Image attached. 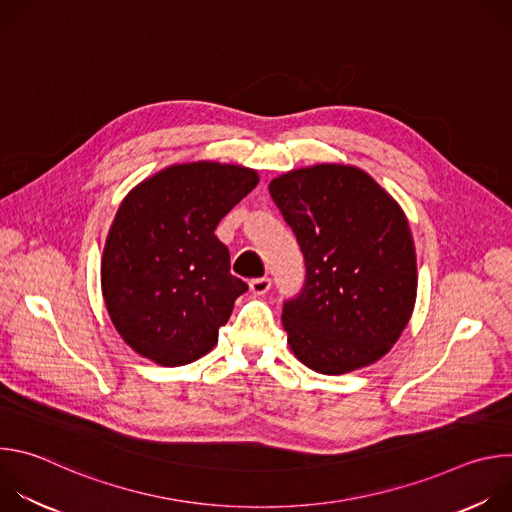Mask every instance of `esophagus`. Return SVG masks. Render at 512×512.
<instances>
[{"label": "esophagus", "instance_id": "obj_1", "mask_svg": "<svg viewBox=\"0 0 512 512\" xmlns=\"http://www.w3.org/2000/svg\"><path fill=\"white\" fill-rule=\"evenodd\" d=\"M249 289H251V294H255V296H263V294H267V291L271 289V279L269 277L251 279L249 281Z\"/></svg>", "mask_w": 512, "mask_h": 512}]
</instances>
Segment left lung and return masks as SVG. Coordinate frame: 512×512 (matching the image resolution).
<instances>
[{
  "instance_id": "1",
  "label": "left lung",
  "mask_w": 512,
  "mask_h": 512,
  "mask_svg": "<svg viewBox=\"0 0 512 512\" xmlns=\"http://www.w3.org/2000/svg\"><path fill=\"white\" fill-rule=\"evenodd\" d=\"M269 192L306 259L302 294L281 314L291 352L322 375L369 367L415 308L417 257L403 208L346 164L285 172Z\"/></svg>"
}]
</instances>
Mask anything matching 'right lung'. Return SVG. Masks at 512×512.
Instances as JSON below:
<instances>
[{"label": "right lung", "mask_w": 512, "mask_h": 512, "mask_svg": "<svg viewBox=\"0 0 512 512\" xmlns=\"http://www.w3.org/2000/svg\"><path fill=\"white\" fill-rule=\"evenodd\" d=\"M253 168L168 166L127 192L101 257L109 318L139 356L180 367L210 352L247 283L216 239L221 218L255 186Z\"/></svg>", "instance_id": "obj_1"}]
</instances>
